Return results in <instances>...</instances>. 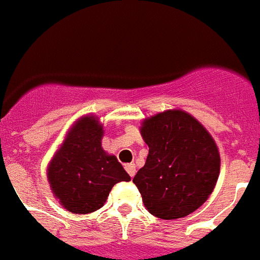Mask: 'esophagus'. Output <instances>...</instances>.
Listing matches in <instances>:
<instances>
[{
    "label": "esophagus",
    "instance_id": "1",
    "mask_svg": "<svg viewBox=\"0 0 260 260\" xmlns=\"http://www.w3.org/2000/svg\"><path fill=\"white\" fill-rule=\"evenodd\" d=\"M125 170L126 173L129 174L131 178H134L135 174H136V166H135L134 163H128V165H125Z\"/></svg>",
    "mask_w": 260,
    "mask_h": 260
}]
</instances>
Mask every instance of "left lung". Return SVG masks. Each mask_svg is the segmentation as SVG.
<instances>
[{
	"label": "left lung",
	"mask_w": 260,
	"mask_h": 260,
	"mask_svg": "<svg viewBox=\"0 0 260 260\" xmlns=\"http://www.w3.org/2000/svg\"><path fill=\"white\" fill-rule=\"evenodd\" d=\"M140 134L150 150L134 183L147 210L163 220L193 213L212 194L220 174L213 138L193 116L178 109L146 118Z\"/></svg>",
	"instance_id": "1"
}]
</instances>
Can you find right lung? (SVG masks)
I'll list each match as a JSON object with an SVG mask.
<instances>
[{
	"label": "right lung",
	"instance_id": "obj_1",
	"mask_svg": "<svg viewBox=\"0 0 260 260\" xmlns=\"http://www.w3.org/2000/svg\"><path fill=\"white\" fill-rule=\"evenodd\" d=\"M102 135L97 117H81L48 165L51 190L69 212L91 213L104 206L116 183L131 181L117 158L101 147Z\"/></svg>",
	"mask_w": 260,
	"mask_h": 260
}]
</instances>
